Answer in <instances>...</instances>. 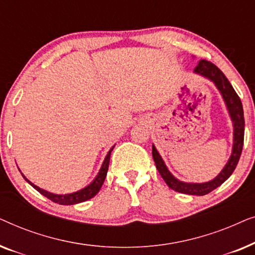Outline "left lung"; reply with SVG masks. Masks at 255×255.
<instances>
[{
    "label": "left lung",
    "mask_w": 255,
    "mask_h": 255,
    "mask_svg": "<svg viewBox=\"0 0 255 255\" xmlns=\"http://www.w3.org/2000/svg\"><path fill=\"white\" fill-rule=\"evenodd\" d=\"M195 74L202 76V78L208 79L216 86L218 89L219 94L223 97L226 109L231 118L232 127H233V145L231 155L226 162V165L223 167V169L215 179H212L208 182H184L176 179L169 169L167 168L162 156L159 154L158 149L155 148L154 145H152V155L154 159L156 169L159 170L160 175L165 180L170 189L177 191L181 194L187 195H196V196H203L211 193L216 188H218L222 183H224L226 180L231 176L233 170L236 169L238 161L242 155L243 145H244V132H245V120H244V110L243 104L240 101L239 96L233 89L231 83L226 79V76L223 74V72L217 66H215L212 62L207 60H201L198 65L194 69Z\"/></svg>",
    "instance_id": "left-lung-1"
}]
</instances>
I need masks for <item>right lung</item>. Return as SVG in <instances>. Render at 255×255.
<instances>
[{"mask_svg": "<svg viewBox=\"0 0 255 255\" xmlns=\"http://www.w3.org/2000/svg\"><path fill=\"white\" fill-rule=\"evenodd\" d=\"M114 147H115V145L109 149V152H108V154L106 155V158H104V161L102 163V166H101L99 173H97V175L95 176V179H94L92 182L88 184V186H86L85 188H82V189H80V190H76V191H74V193H69V194L50 193V191L45 190V189H43V188H39L38 186H36V184H33L30 180H27L26 177L24 176L23 173H20V174H22L24 180H25L27 183H30L31 186L34 188V189H36L37 191H39L41 195H44V196L47 197L48 200L53 201L54 203H59L61 205L78 204V203H81V202L90 200V198H93L100 191L101 187H102V184L104 182V180H106L108 168H109L110 154H111V151H113Z\"/></svg>", "mask_w": 255, "mask_h": 255, "instance_id": "add662e5", "label": "right lung"}]
</instances>
